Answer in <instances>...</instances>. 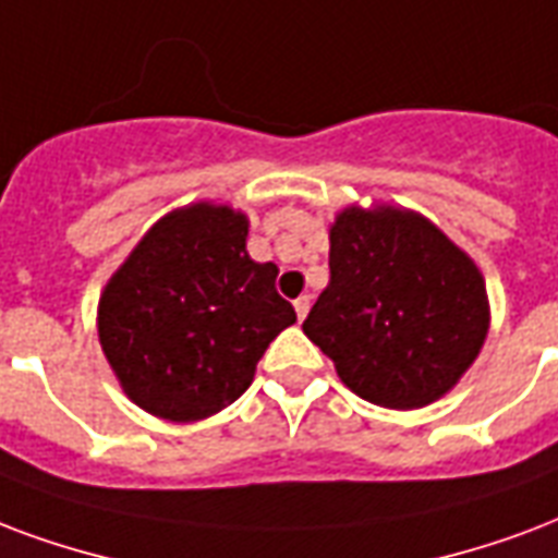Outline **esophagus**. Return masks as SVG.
Wrapping results in <instances>:
<instances>
[{"label": "esophagus", "instance_id": "34e87169", "mask_svg": "<svg viewBox=\"0 0 558 558\" xmlns=\"http://www.w3.org/2000/svg\"><path fill=\"white\" fill-rule=\"evenodd\" d=\"M295 313H298V322H304L310 313V295H301L295 298Z\"/></svg>", "mask_w": 558, "mask_h": 558}]
</instances>
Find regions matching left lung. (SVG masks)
<instances>
[{
	"label": "left lung",
	"instance_id": "1",
	"mask_svg": "<svg viewBox=\"0 0 558 558\" xmlns=\"http://www.w3.org/2000/svg\"><path fill=\"white\" fill-rule=\"evenodd\" d=\"M304 333L360 398L418 410L477 360L488 333L486 283L427 219L348 207L330 228V283Z\"/></svg>",
	"mask_w": 558,
	"mask_h": 558
}]
</instances>
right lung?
Instances as JSON below:
<instances>
[{
  "instance_id": "1",
  "label": "right lung",
  "mask_w": 558,
  "mask_h": 558,
  "mask_svg": "<svg viewBox=\"0 0 558 558\" xmlns=\"http://www.w3.org/2000/svg\"><path fill=\"white\" fill-rule=\"evenodd\" d=\"M242 213L195 204L163 216L99 301L101 351L128 398L166 421L233 403L275 336L295 322L275 263L245 251Z\"/></svg>"
}]
</instances>
